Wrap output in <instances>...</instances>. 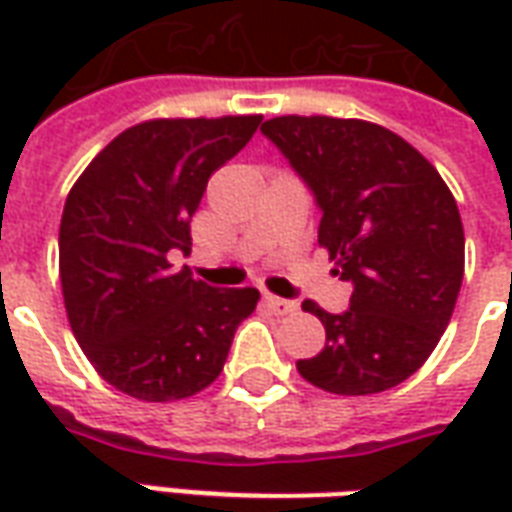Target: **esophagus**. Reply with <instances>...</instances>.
I'll return each instance as SVG.
<instances>
[{
	"instance_id": "34e87169",
	"label": "esophagus",
	"mask_w": 512,
	"mask_h": 512,
	"mask_svg": "<svg viewBox=\"0 0 512 512\" xmlns=\"http://www.w3.org/2000/svg\"><path fill=\"white\" fill-rule=\"evenodd\" d=\"M266 307L274 312V315H290V312L299 310V304H296V301L279 299V296H271V293L266 296Z\"/></svg>"
}]
</instances>
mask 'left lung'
Returning <instances> with one entry per match:
<instances>
[{
    "instance_id": "1",
    "label": "left lung",
    "mask_w": 512,
    "mask_h": 512,
    "mask_svg": "<svg viewBox=\"0 0 512 512\" xmlns=\"http://www.w3.org/2000/svg\"><path fill=\"white\" fill-rule=\"evenodd\" d=\"M260 131L321 208L318 244L354 285L340 315H318L326 345L296 367L334 395H376L414 376L441 340L463 279V224L436 167L365 120L274 117Z\"/></svg>"
}]
</instances>
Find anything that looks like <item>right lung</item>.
Returning a JSON list of instances; mask_svg holds the SVG:
<instances>
[{"label": "right lung", "mask_w": 512, "mask_h": 512, "mask_svg": "<svg viewBox=\"0 0 512 512\" xmlns=\"http://www.w3.org/2000/svg\"><path fill=\"white\" fill-rule=\"evenodd\" d=\"M260 115L147 120L115 136L73 183L60 222V282L73 337L120 392L167 403L222 373L255 288H211L175 271L191 216L216 169L252 139Z\"/></svg>", "instance_id": "add662e5"}]
</instances>
